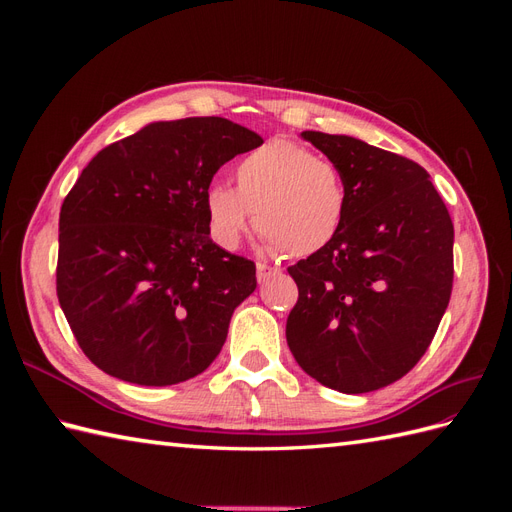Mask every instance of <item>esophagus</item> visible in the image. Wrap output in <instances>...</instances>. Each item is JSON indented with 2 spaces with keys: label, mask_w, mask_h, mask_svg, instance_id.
<instances>
[{
  "label": "esophagus",
  "mask_w": 512,
  "mask_h": 512,
  "mask_svg": "<svg viewBox=\"0 0 512 512\" xmlns=\"http://www.w3.org/2000/svg\"><path fill=\"white\" fill-rule=\"evenodd\" d=\"M280 273H282L280 269L267 265V262H258V265H256V280H258V284H265V282L271 280V277L280 275Z\"/></svg>",
  "instance_id": "34e87169"
}]
</instances>
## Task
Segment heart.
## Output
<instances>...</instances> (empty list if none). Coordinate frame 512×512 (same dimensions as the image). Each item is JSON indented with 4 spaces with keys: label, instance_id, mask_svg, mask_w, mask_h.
Returning <instances> with one entry per match:
<instances>
[{
    "label": "heart",
    "instance_id": "heart-1",
    "mask_svg": "<svg viewBox=\"0 0 512 512\" xmlns=\"http://www.w3.org/2000/svg\"><path fill=\"white\" fill-rule=\"evenodd\" d=\"M237 190L211 183L205 213L211 239L237 250L254 222L269 250L305 258L324 250L342 230L348 194L337 166L290 141L254 149L235 168Z\"/></svg>",
    "mask_w": 512,
    "mask_h": 512
}]
</instances>
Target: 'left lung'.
I'll return each mask as SVG.
<instances>
[{"instance_id": "obj_1", "label": "left lung", "mask_w": 512, "mask_h": 512, "mask_svg": "<svg viewBox=\"0 0 512 512\" xmlns=\"http://www.w3.org/2000/svg\"><path fill=\"white\" fill-rule=\"evenodd\" d=\"M342 173V230L288 267L299 301L286 339L305 374L359 395L389 386L429 348L453 290L455 230L427 170L344 134H301Z\"/></svg>"}]
</instances>
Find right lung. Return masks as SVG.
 Returning <instances> with one entry per match:
<instances>
[{
  "label": "right lung",
  "instance_id": "1",
  "mask_svg": "<svg viewBox=\"0 0 512 512\" xmlns=\"http://www.w3.org/2000/svg\"><path fill=\"white\" fill-rule=\"evenodd\" d=\"M260 145L224 117L153 121L83 168L59 213L57 299L108 376L168 386L220 354L256 265L211 241L205 192Z\"/></svg>",
  "mask_w": 512,
  "mask_h": 512
}]
</instances>
